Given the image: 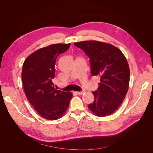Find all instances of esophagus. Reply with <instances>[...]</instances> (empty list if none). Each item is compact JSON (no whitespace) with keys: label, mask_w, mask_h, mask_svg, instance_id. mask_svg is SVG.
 Returning <instances> with one entry per match:
<instances>
[{"label":"esophagus","mask_w":153,"mask_h":153,"mask_svg":"<svg viewBox=\"0 0 153 153\" xmlns=\"http://www.w3.org/2000/svg\"><path fill=\"white\" fill-rule=\"evenodd\" d=\"M76 93L77 95H82V94L84 93V92H82H82H76Z\"/></svg>","instance_id":"obj_1"}]
</instances>
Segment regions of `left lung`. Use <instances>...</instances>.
<instances>
[{"label": "left lung", "mask_w": 153, "mask_h": 153, "mask_svg": "<svg viewBox=\"0 0 153 153\" xmlns=\"http://www.w3.org/2000/svg\"><path fill=\"white\" fill-rule=\"evenodd\" d=\"M90 59L91 74L100 77L98 89L92 92L94 101L88 105L98 117H106L121 105L129 88L130 68L124 54L118 48L98 41L74 43Z\"/></svg>", "instance_id": "obj_1"}]
</instances>
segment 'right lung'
<instances>
[{
	"label": "right lung",
	"mask_w": 153,
	"mask_h": 153,
	"mask_svg": "<svg viewBox=\"0 0 153 153\" xmlns=\"http://www.w3.org/2000/svg\"><path fill=\"white\" fill-rule=\"evenodd\" d=\"M70 45L58 43L40 48L29 55L23 64L22 79L26 97L37 113L46 120L62 117L72 97L71 92L56 90L52 82L56 58Z\"/></svg>",
	"instance_id": "obj_1"
}]
</instances>
